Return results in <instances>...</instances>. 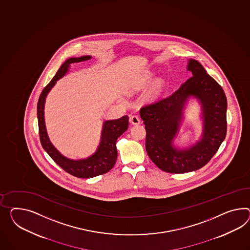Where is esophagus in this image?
I'll use <instances>...</instances> for the list:
<instances>
[{
    "instance_id": "1",
    "label": "esophagus",
    "mask_w": 250,
    "mask_h": 250,
    "mask_svg": "<svg viewBox=\"0 0 250 250\" xmlns=\"http://www.w3.org/2000/svg\"><path fill=\"white\" fill-rule=\"evenodd\" d=\"M129 122L132 125H138V124L141 123V120H140V118L138 116L133 115L129 118Z\"/></svg>"
}]
</instances>
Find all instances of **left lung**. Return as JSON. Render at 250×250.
<instances>
[{"label":"left lung","instance_id":"1","mask_svg":"<svg viewBox=\"0 0 250 250\" xmlns=\"http://www.w3.org/2000/svg\"><path fill=\"white\" fill-rule=\"evenodd\" d=\"M192 77L169 96L143 106L140 110L146 128V150L154 164L165 172H190L205 166L218 151L227 134V98L222 87L196 60H188ZM190 96L203 106V138L190 147L172 146L185 103Z\"/></svg>","mask_w":250,"mask_h":250}]
</instances>
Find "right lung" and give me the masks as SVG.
Listing matches in <instances>:
<instances>
[{
	"label": "right lung",
	"mask_w": 250,
	"mask_h": 250,
	"mask_svg": "<svg viewBox=\"0 0 250 250\" xmlns=\"http://www.w3.org/2000/svg\"><path fill=\"white\" fill-rule=\"evenodd\" d=\"M90 56H82L79 58H70L65 62L58 70L55 76L52 78L42 91L39 97L37 104V117H38L39 134L42 146L45 151L50 155L52 160L66 172L81 179H90L99 175H103L109 171L115 165L117 160V147L116 141L118 138L123 134L128 126V116H123L120 119L106 121L103 123L102 139L96 152L87 159L73 160L68 159L60 153L55 147L51 144L46 131L44 122L45 98L51 88L55 85L58 80L63 77L71 63L81 62L90 60Z\"/></svg>",
	"instance_id": "add662e5"
}]
</instances>
